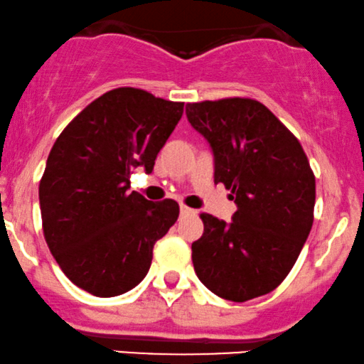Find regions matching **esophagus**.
<instances>
[{
  "label": "esophagus",
  "instance_id": "1",
  "mask_svg": "<svg viewBox=\"0 0 364 364\" xmlns=\"http://www.w3.org/2000/svg\"><path fill=\"white\" fill-rule=\"evenodd\" d=\"M181 214H182V216H191V214H196V210L191 209V208H187V205L181 204Z\"/></svg>",
  "mask_w": 364,
  "mask_h": 364
}]
</instances>
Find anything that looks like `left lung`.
Masks as SVG:
<instances>
[{
	"label": "left lung",
	"mask_w": 364,
	"mask_h": 364,
	"mask_svg": "<svg viewBox=\"0 0 364 364\" xmlns=\"http://www.w3.org/2000/svg\"><path fill=\"white\" fill-rule=\"evenodd\" d=\"M186 114L214 155V182L231 189L237 210L226 223L200 214L192 243L199 280L232 302L275 290L311 232L316 177L297 138L255 100L191 102Z\"/></svg>",
	"instance_id": "left-lung-1"
}]
</instances>
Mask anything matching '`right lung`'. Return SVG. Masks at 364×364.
Here are the masks:
<instances>
[{
  "mask_svg": "<svg viewBox=\"0 0 364 364\" xmlns=\"http://www.w3.org/2000/svg\"><path fill=\"white\" fill-rule=\"evenodd\" d=\"M182 113L183 102L113 89L53 143L38 187L45 241L67 278L96 297L140 284L156 240L177 221L175 200L151 203L128 189L133 168L154 170Z\"/></svg>",
  "mask_w": 364,
  "mask_h": 364,
  "instance_id": "1",
  "label": "right lung"
}]
</instances>
